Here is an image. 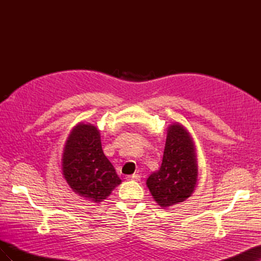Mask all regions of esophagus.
Here are the masks:
<instances>
[{"mask_svg": "<svg viewBox=\"0 0 261 261\" xmlns=\"http://www.w3.org/2000/svg\"><path fill=\"white\" fill-rule=\"evenodd\" d=\"M126 179H128V180H139L140 179V175L139 174L127 175V176H126Z\"/></svg>", "mask_w": 261, "mask_h": 261, "instance_id": "1", "label": "esophagus"}]
</instances>
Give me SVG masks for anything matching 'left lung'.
<instances>
[{
    "label": "left lung",
    "mask_w": 261,
    "mask_h": 261,
    "mask_svg": "<svg viewBox=\"0 0 261 261\" xmlns=\"http://www.w3.org/2000/svg\"><path fill=\"white\" fill-rule=\"evenodd\" d=\"M191 135L179 124L168 129L160 169L147 179V186L161 207L184 201L192 195L198 174Z\"/></svg>",
    "instance_id": "1"
}]
</instances>
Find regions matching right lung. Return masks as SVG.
I'll list each match as a JSON object with an SVG mask.
<instances>
[{"label":"right lung","instance_id":"obj_1","mask_svg":"<svg viewBox=\"0 0 261 261\" xmlns=\"http://www.w3.org/2000/svg\"><path fill=\"white\" fill-rule=\"evenodd\" d=\"M63 175L75 193L94 202L106 199L121 184L103 153L96 126L82 123L69 134L63 153Z\"/></svg>","mask_w":261,"mask_h":261}]
</instances>
